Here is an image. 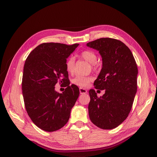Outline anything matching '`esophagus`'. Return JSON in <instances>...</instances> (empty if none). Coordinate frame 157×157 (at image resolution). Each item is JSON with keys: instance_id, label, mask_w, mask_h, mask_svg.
I'll return each instance as SVG.
<instances>
[{"instance_id": "obj_1", "label": "esophagus", "mask_w": 157, "mask_h": 157, "mask_svg": "<svg viewBox=\"0 0 157 157\" xmlns=\"http://www.w3.org/2000/svg\"><path fill=\"white\" fill-rule=\"evenodd\" d=\"M79 91H80V94H86V93H87V92L86 89H83V88H82V87H80V88H79Z\"/></svg>"}]
</instances>
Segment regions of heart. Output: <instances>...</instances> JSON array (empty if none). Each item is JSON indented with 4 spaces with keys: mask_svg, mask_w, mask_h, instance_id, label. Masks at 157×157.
I'll use <instances>...</instances> for the list:
<instances>
[{
    "mask_svg": "<svg viewBox=\"0 0 157 157\" xmlns=\"http://www.w3.org/2000/svg\"><path fill=\"white\" fill-rule=\"evenodd\" d=\"M80 57L84 60L90 63L93 68L95 66L97 62V56L93 51L86 50L81 52ZM66 68L67 71L70 73H73L75 70V58L72 56L70 57L66 62ZM93 77L91 76H77L72 80V83L80 87H87L90 82L92 81Z\"/></svg>",
    "mask_w": 157,
    "mask_h": 157,
    "instance_id": "obj_1",
    "label": "heart"
}]
</instances>
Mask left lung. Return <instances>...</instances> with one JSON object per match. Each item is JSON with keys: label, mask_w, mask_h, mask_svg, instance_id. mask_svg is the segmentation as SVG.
<instances>
[{"label": "left lung", "mask_w": 157, "mask_h": 157, "mask_svg": "<svg viewBox=\"0 0 157 157\" xmlns=\"http://www.w3.org/2000/svg\"><path fill=\"white\" fill-rule=\"evenodd\" d=\"M87 46L98 50L101 56L102 68L94 86L96 89H105L99 98L94 89L89 90V118L101 129H113L131 110L137 89V64L129 48L119 40L103 38L89 42Z\"/></svg>", "instance_id": "1"}]
</instances>
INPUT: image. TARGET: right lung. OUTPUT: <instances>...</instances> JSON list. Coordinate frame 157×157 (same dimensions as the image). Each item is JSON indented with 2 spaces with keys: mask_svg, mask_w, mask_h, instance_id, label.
I'll return each mask as SVG.
<instances>
[{
  "mask_svg": "<svg viewBox=\"0 0 157 157\" xmlns=\"http://www.w3.org/2000/svg\"><path fill=\"white\" fill-rule=\"evenodd\" d=\"M78 45L44 43L30 53L25 62L21 83L25 107L33 122L44 131L63 127L79 96L78 87L70 86L66 68V59ZM63 82H68L67 87L59 94L55 86Z\"/></svg>",
  "mask_w": 157,
  "mask_h": 157,
  "instance_id": "add662e5",
  "label": "right lung"
}]
</instances>
